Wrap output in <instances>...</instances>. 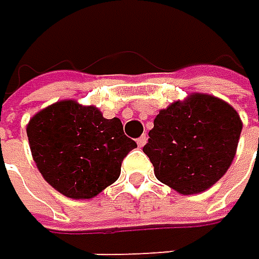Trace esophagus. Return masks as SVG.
<instances>
[{"mask_svg": "<svg viewBox=\"0 0 259 259\" xmlns=\"http://www.w3.org/2000/svg\"><path fill=\"white\" fill-rule=\"evenodd\" d=\"M146 142H148V136H146V134H143L142 137H139V139H137V145H139V148H143V146L146 145Z\"/></svg>", "mask_w": 259, "mask_h": 259, "instance_id": "1", "label": "esophagus"}]
</instances>
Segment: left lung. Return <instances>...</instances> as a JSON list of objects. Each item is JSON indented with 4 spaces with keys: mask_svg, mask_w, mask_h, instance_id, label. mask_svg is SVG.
<instances>
[{
    "mask_svg": "<svg viewBox=\"0 0 259 259\" xmlns=\"http://www.w3.org/2000/svg\"><path fill=\"white\" fill-rule=\"evenodd\" d=\"M243 122L220 98L191 93L160 110L143 152L157 180L183 195L213 186L232 165Z\"/></svg>",
    "mask_w": 259,
    "mask_h": 259,
    "instance_id": "1",
    "label": "left lung"
}]
</instances>
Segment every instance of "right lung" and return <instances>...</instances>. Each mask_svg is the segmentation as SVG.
<instances>
[{
	"instance_id": "1",
	"label": "right lung",
	"mask_w": 259,
	"mask_h": 259,
	"mask_svg": "<svg viewBox=\"0 0 259 259\" xmlns=\"http://www.w3.org/2000/svg\"><path fill=\"white\" fill-rule=\"evenodd\" d=\"M27 137L44 180L74 200H91L113 185L123 157L137 148L120 119H105L99 108L73 99L38 111L27 123Z\"/></svg>"
}]
</instances>
